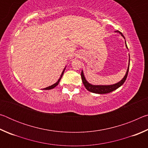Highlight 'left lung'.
Here are the masks:
<instances>
[{
  "label": "left lung",
  "instance_id": "obj_1",
  "mask_svg": "<svg viewBox=\"0 0 148 148\" xmlns=\"http://www.w3.org/2000/svg\"><path fill=\"white\" fill-rule=\"evenodd\" d=\"M116 32H119V33L121 34V36H123V34L121 32H119V31H117ZM125 44H126V42H125ZM126 46L127 47V44H126ZM127 48H128V47H127ZM129 69V64L128 69H127V71L126 72V74H125V76H124L123 78L119 82H118V83L114 84V85H110V86H93V85L90 84L89 83H88V82H87L86 78H85L83 71H82V73H81L82 82H83V84L84 85V86L86 87V88L90 92H95V93H98V94L108 93V92L113 91H114V90H116L117 88H119L120 86H121L122 85L124 84V82H125V80H126V79H127V75H128Z\"/></svg>",
  "mask_w": 148,
  "mask_h": 148
}]
</instances>
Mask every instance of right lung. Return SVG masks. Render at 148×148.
Listing matches in <instances>:
<instances>
[{
	"label": "right lung",
	"mask_w": 148,
	"mask_h": 148,
	"mask_svg": "<svg viewBox=\"0 0 148 148\" xmlns=\"http://www.w3.org/2000/svg\"><path fill=\"white\" fill-rule=\"evenodd\" d=\"M64 69L63 70V71H62V74H61V77H60V78L58 79V81H57L56 84H54L53 85H52V86H49V87H46V88H44V89H46V90H49V89H53L54 87H56L57 85L59 84V82H60V80H61V77H62V75H63V74H64Z\"/></svg>",
	"instance_id": "obj_1"
}]
</instances>
